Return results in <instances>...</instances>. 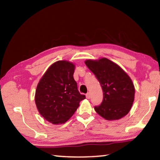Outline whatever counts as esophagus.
Instances as JSON below:
<instances>
[{
	"mask_svg": "<svg viewBox=\"0 0 160 160\" xmlns=\"http://www.w3.org/2000/svg\"><path fill=\"white\" fill-rule=\"evenodd\" d=\"M90 97H91V94H90V92H88L86 94V97H87V99H90Z\"/></svg>",
	"mask_w": 160,
	"mask_h": 160,
	"instance_id": "34e87169",
	"label": "esophagus"
}]
</instances>
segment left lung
<instances>
[{
    "mask_svg": "<svg viewBox=\"0 0 160 160\" xmlns=\"http://www.w3.org/2000/svg\"><path fill=\"white\" fill-rule=\"evenodd\" d=\"M86 66L95 75L103 91L101 104L94 110L107 120H118L129 112L135 88L131 78L118 65L107 58L88 60Z\"/></svg>",
    "mask_w": 160,
    "mask_h": 160,
    "instance_id": "1",
    "label": "left lung"
}]
</instances>
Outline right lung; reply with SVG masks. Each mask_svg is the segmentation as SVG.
I'll return each instance as SVG.
<instances>
[{"label":"right lung","instance_id":"add662e5","mask_svg":"<svg viewBox=\"0 0 160 160\" xmlns=\"http://www.w3.org/2000/svg\"><path fill=\"white\" fill-rule=\"evenodd\" d=\"M75 66L66 61H59L48 68L38 83L35 103L46 120L53 124L67 121L85 99L78 90L74 80Z\"/></svg>","mask_w":160,"mask_h":160}]
</instances>
